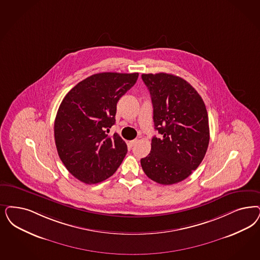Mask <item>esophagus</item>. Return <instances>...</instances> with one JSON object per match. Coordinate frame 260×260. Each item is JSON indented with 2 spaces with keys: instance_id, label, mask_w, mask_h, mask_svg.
<instances>
[{
  "instance_id": "34e87169",
  "label": "esophagus",
  "mask_w": 260,
  "mask_h": 260,
  "mask_svg": "<svg viewBox=\"0 0 260 260\" xmlns=\"http://www.w3.org/2000/svg\"><path fill=\"white\" fill-rule=\"evenodd\" d=\"M137 141H138L137 139H135V140H132V141H129V142H128V146H129V147H134L135 144L137 143Z\"/></svg>"
}]
</instances>
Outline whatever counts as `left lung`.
Listing matches in <instances>:
<instances>
[{"mask_svg":"<svg viewBox=\"0 0 260 260\" xmlns=\"http://www.w3.org/2000/svg\"><path fill=\"white\" fill-rule=\"evenodd\" d=\"M150 91L154 128L150 153L141 159L148 178L170 185L188 178L206 155L209 125L206 105L187 81L172 74H143Z\"/></svg>","mask_w":260,"mask_h":260,"instance_id":"obj_1","label":"left lung"}]
</instances>
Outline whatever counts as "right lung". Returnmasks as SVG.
I'll return each instance as SVG.
<instances>
[{"mask_svg":"<svg viewBox=\"0 0 260 260\" xmlns=\"http://www.w3.org/2000/svg\"><path fill=\"white\" fill-rule=\"evenodd\" d=\"M138 73H99L80 81L64 97L54 120V141L66 169L87 184L111 177L127 152L114 134L118 101L131 89Z\"/></svg>","mask_w":260,"mask_h":260,"instance_id":"add662e5","label":"right lung"}]
</instances>
